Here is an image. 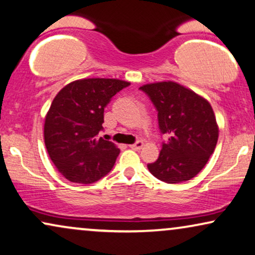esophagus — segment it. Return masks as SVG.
Returning a JSON list of instances; mask_svg holds the SVG:
<instances>
[{
	"label": "esophagus",
	"mask_w": 255,
	"mask_h": 255,
	"mask_svg": "<svg viewBox=\"0 0 255 255\" xmlns=\"http://www.w3.org/2000/svg\"><path fill=\"white\" fill-rule=\"evenodd\" d=\"M143 146H144V143L141 140H138V141H135L134 144L130 145V147L132 148V150H140Z\"/></svg>",
	"instance_id": "1"
}]
</instances>
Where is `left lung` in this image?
I'll list each match as a JSON object with an SVG mask.
<instances>
[{"label":"left lung","instance_id":"obj_1","mask_svg":"<svg viewBox=\"0 0 255 255\" xmlns=\"http://www.w3.org/2000/svg\"><path fill=\"white\" fill-rule=\"evenodd\" d=\"M158 112L161 134L167 137L158 159L147 164L157 179L177 184L196 177L210 159L218 141L213 109L206 99L174 82L139 88Z\"/></svg>","mask_w":255,"mask_h":255}]
</instances>
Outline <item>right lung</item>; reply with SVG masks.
Wrapping results in <instances>:
<instances>
[{
	"instance_id": "right-lung-1",
	"label": "right lung",
	"mask_w": 255,
	"mask_h": 255,
	"mask_svg": "<svg viewBox=\"0 0 255 255\" xmlns=\"http://www.w3.org/2000/svg\"><path fill=\"white\" fill-rule=\"evenodd\" d=\"M128 82L84 78L56 95L45 116L44 143L57 170L72 183L91 184L107 176L121 150L98 138L104 109Z\"/></svg>"
}]
</instances>
